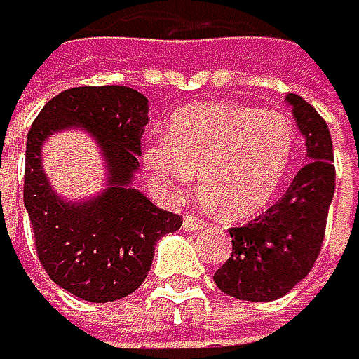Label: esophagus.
<instances>
[{"mask_svg": "<svg viewBox=\"0 0 359 359\" xmlns=\"http://www.w3.org/2000/svg\"><path fill=\"white\" fill-rule=\"evenodd\" d=\"M205 221H201L198 217H194V215H187L185 219H183V230H187V232H198V230H203L205 228Z\"/></svg>", "mask_w": 359, "mask_h": 359, "instance_id": "obj_1", "label": "esophagus"}]
</instances>
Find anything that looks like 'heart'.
<instances>
[{
	"label": "heart",
	"mask_w": 359,
	"mask_h": 359,
	"mask_svg": "<svg viewBox=\"0 0 359 359\" xmlns=\"http://www.w3.org/2000/svg\"><path fill=\"white\" fill-rule=\"evenodd\" d=\"M297 154L292 120L277 109L205 102L176 111L167 140L142 154L151 187L178 203L196 181L228 217H248L279 192Z\"/></svg>",
	"instance_id": "obj_1"
}]
</instances>
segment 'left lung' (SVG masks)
<instances>
[{"label": "left lung", "mask_w": 359, "mask_h": 359, "mask_svg": "<svg viewBox=\"0 0 359 359\" xmlns=\"http://www.w3.org/2000/svg\"><path fill=\"white\" fill-rule=\"evenodd\" d=\"M286 100L306 138L309 163L275 205L243 228H230L232 255L215 273L221 292L245 302L284 297L311 273L335 194L331 131L304 97L288 93Z\"/></svg>", "instance_id": "8db88e82"}]
</instances>
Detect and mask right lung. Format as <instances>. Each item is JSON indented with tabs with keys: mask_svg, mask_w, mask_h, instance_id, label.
Returning <instances> with one entry per match:
<instances>
[{
	"mask_svg": "<svg viewBox=\"0 0 359 359\" xmlns=\"http://www.w3.org/2000/svg\"><path fill=\"white\" fill-rule=\"evenodd\" d=\"M147 109V97L129 86H75L50 97L28 131L24 205L39 264L84 302L104 304L134 292L151 268L156 241L183 223L131 187ZM69 126L93 133L107 161V187L86 201L62 199L41 167L43 140Z\"/></svg>",
	"mask_w": 359,
	"mask_h": 359,
	"instance_id": "right-lung-1",
	"label": "right lung"
}]
</instances>
